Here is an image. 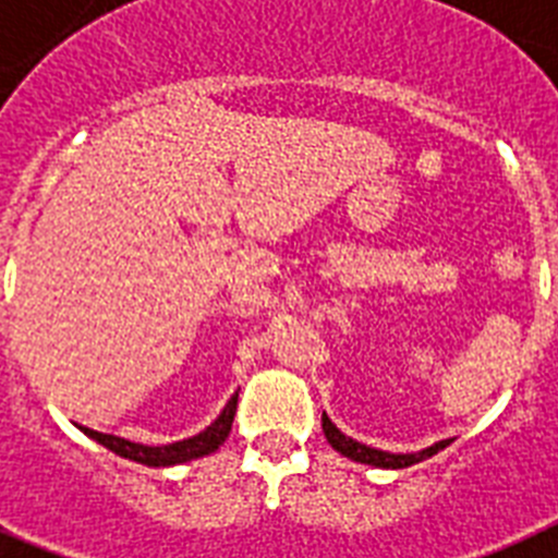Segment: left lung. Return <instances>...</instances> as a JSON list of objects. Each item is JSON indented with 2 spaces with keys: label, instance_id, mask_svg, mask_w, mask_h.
<instances>
[{
  "label": "left lung",
  "instance_id": "8db88e82",
  "mask_svg": "<svg viewBox=\"0 0 558 558\" xmlns=\"http://www.w3.org/2000/svg\"><path fill=\"white\" fill-rule=\"evenodd\" d=\"M322 430H325V439L330 441V448L339 450V453L348 456V459H353V462L373 464V468H411V464L422 462V459L439 453L441 448H448L450 445V439H445V441H436L434 448L418 450V453H385V450L367 448V445H362V441L344 436L342 430L330 422L328 413H322Z\"/></svg>",
  "mask_w": 558,
  "mask_h": 558
}]
</instances>
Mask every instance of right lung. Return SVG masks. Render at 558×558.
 <instances>
[{
	"mask_svg": "<svg viewBox=\"0 0 558 558\" xmlns=\"http://www.w3.org/2000/svg\"><path fill=\"white\" fill-rule=\"evenodd\" d=\"M233 416H236V396L225 404V411L219 413V418H216L214 425L207 427V430L191 436V439L173 441V445H162V448H147V445H140V441H128V439H119V436L99 434V430H90V427H82V430H85L90 439L99 441V445H105L108 450H113L117 456L133 459V462H140V464H147V468H168V464L191 462V459H199V456L219 450V445L228 439Z\"/></svg>",
	"mask_w": 558,
	"mask_h": 558,
	"instance_id": "right-lung-1",
	"label": "right lung"
}]
</instances>
